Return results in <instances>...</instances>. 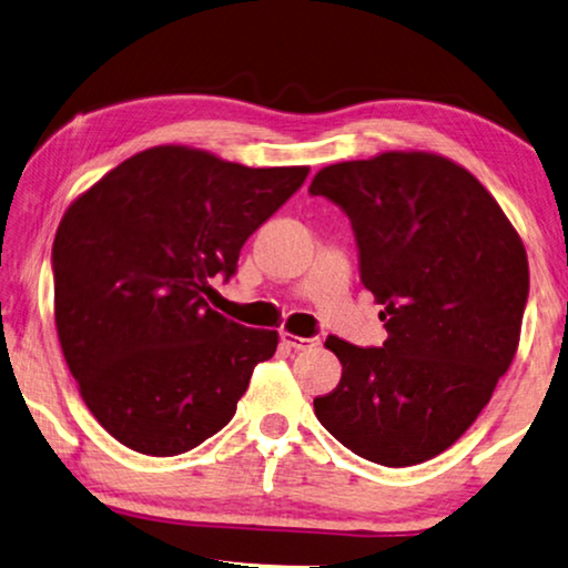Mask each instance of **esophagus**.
<instances>
[{
  "label": "esophagus",
  "instance_id": "1",
  "mask_svg": "<svg viewBox=\"0 0 568 568\" xmlns=\"http://www.w3.org/2000/svg\"><path fill=\"white\" fill-rule=\"evenodd\" d=\"M282 343L286 347H292V351H317L322 345L320 337H300V335H292V333H282Z\"/></svg>",
  "mask_w": 568,
  "mask_h": 568
}]
</instances>
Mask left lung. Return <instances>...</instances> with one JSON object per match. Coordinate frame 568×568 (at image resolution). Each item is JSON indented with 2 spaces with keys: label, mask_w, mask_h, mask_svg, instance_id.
<instances>
[{
  "label": "left lung",
  "mask_w": 568,
  "mask_h": 568,
  "mask_svg": "<svg viewBox=\"0 0 568 568\" xmlns=\"http://www.w3.org/2000/svg\"><path fill=\"white\" fill-rule=\"evenodd\" d=\"M351 217L361 282L383 304L388 339L343 363L320 424L357 457L412 467L449 449L487 406L518 351L528 256L475 174L429 152H383L314 174Z\"/></svg>",
  "instance_id": "obj_1"
}]
</instances>
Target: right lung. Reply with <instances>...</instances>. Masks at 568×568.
I'll return each instance as SVG.
<instances>
[{
	"instance_id": "1",
	"label": "right lung",
	"mask_w": 568,
	"mask_h": 568,
	"mask_svg": "<svg viewBox=\"0 0 568 568\" xmlns=\"http://www.w3.org/2000/svg\"><path fill=\"white\" fill-rule=\"evenodd\" d=\"M307 174L168 144L129 156L68 207L52 243L55 327L113 439L174 457L231 422L278 335L223 317L205 294Z\"/></svg>"
}]
</instances>
